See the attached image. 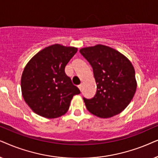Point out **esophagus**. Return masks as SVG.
I'll use <instances>...</instances> for the list:
<instances>
[{"label": "esophagus", "instance_id": "esophagus-1", "mask_svg": "<svg viewBox=\"0 0 158 158\" xmlns=\"http://www.w3.org/2000/svg\"><path fill=\"white\" fill-rule=\"evenodd\" d=\"M78 87H79V89L81 90V89H82V85H81V84H80V85H78Z\"/></svg>", "mask_w": 158, "mask_h": 158}]
</instances>
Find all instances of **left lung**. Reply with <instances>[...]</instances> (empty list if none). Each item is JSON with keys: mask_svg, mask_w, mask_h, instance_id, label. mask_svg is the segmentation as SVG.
I'll return each instance as SVG.
<instances>
[{"mask_svg": "<svg viewBox=\"0 0 158 158\" xmlns=\"http://www.w3.org/2000/svg\"><path fill=\"white\" fill-rule=\"evenodd\" d=\"M92 67L97 84L92 98H83L87 110L100 118L122 112L135 94V71L123 55L108 46L97 45L79 50Z\"/></svg>", "mask_w": 158, "mask_h": 158, "instance_id": "1", "label": "left lung"}]
</instances>
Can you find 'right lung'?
<instances>
[{
    "label": "right lung",
    "mask_w": 158,
    "mask_h": 158,
    "mask_svg": "<svg viewBox=\"0 0 158 158\" xmlns=\"http://www.w3.org/2000/svg\"><path fill=\"white\" fill-rule=\"evenodd\" d=\"M77 48L56 44L35 55L25 66L21 87L25 102L37 115L55 118L68 111L73 96L80 93L65 67Z\"/></svg>",
    "instance_id": "right-lung-1"
}]
</instances>
